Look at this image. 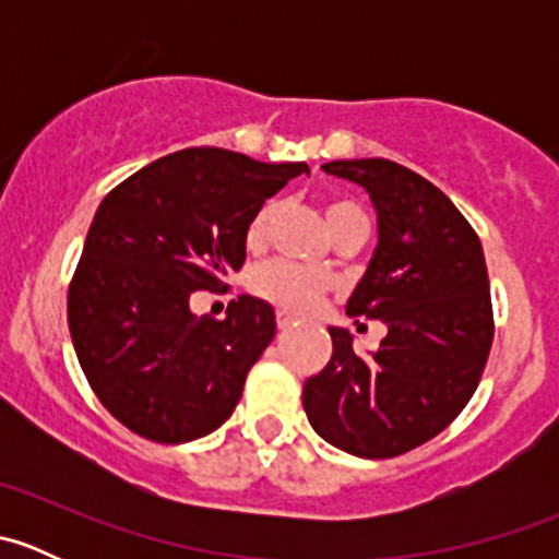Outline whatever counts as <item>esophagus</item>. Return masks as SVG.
Masks as SVG:
<instances>
[{"label": "esophagus", "mask_w": 559, "mask_h": 559, "mask_svg": "<svg viewBox=\"0 0 559 559\" xmlns=\"http://www.w3.org/2000/svg\"><path fill=\"white\" fill-rule=\"evenodd\" d=\"M275 324H278L281 332H286V330H292V326H297V319H295V316L278 311V316H275Z\"/></svg>", "instance_id": "obj_1"}]
</instances>
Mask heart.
Returning a JSON list of instances; mask_svg holds the SVG:
<instances>
[{"label": "heart", "instance_id": "heart-1", "mask_svg": "<svg viewBox=\"0 0 559 559\" xmlns=\"http://www.w3.org/2000/svg\"><path fill=\"white\" fill-rule=\"evenodd\" d=\"M278 213L275 202H264L253 218L248 222L246 229V246L248 248H262L267 240L270 227H273V218ZM324 218L330 233H341V229L352 227V224H368L362 207L352 200H330L324 205ZM251 289L253 295H259L262 300L273 302L275 308L295 316H308L321 306L324 295L330 292V278L316 270L297 267L289 262H270L264 267H259L251 275Z\"/></svg>", "mask_w": 559, "mask_h": 559}]
</instances>
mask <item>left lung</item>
Instances as JSON below:
<instances>
[{"label":"left lung","instance_id":"obj_1","mask_svg":"<svg viewBox=\"0 0 559 559\" xmlns=\"http://www.w3.org/2000/svg\"><path fill=\"white\" fill-rule=\"evenodd\" d=\"M362 186L379 243L346 302L379 319L386 337L370 357L330 326L332 359L302 386L308 421L326 443L384 460L447 430L476 392L492 346V300L481 240L438 186L389 159L326 162Z\"/></svg>","mask_w":559,"mask_h":559}]
</instances>
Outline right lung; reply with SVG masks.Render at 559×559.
Instances as JSON below:
<instances>
[{
  "label": "right lung",
  "mask_w": 559,
  "mask_h": 559,
  "mask_svg": "<svg viewBox=\"0 0 559 559\" xmlns=\"http://www.w3.org/2000/svg\"><path fill=\"white\" fill-rule=\"evenodd\" d=\"M308 173L224 148L151 162L105 197L67 297L72 346L99 403L138 436L186 443L233 416L275 335L270 302L243 295L222 321L191 313L246 262V229L267 197Z\"/></svg>",
  "instance_id": "1"
}]
</instances>
